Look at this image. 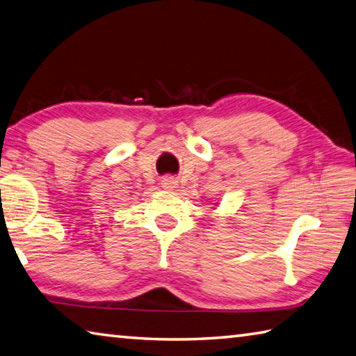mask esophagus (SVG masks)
Instances as JSON below:
<instances>
[{
    "mask_svg": "<svg viewBox=\"0 0 356 356\" xmlns=\"http://www.w3.org/2000/svg\"><path fill=\"white\" fill-rule=\"evenodd\" d=\"M177 184H179L177 177L165 176L163 179H161V186H163L165 190H174V188H177Z\"/></svg>",
    "mask_w": 356,
    "mask_h": 356,
    "instance_id": "1",
    "label": "esophagus"
}]
</instances>
